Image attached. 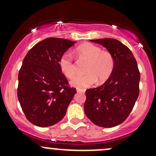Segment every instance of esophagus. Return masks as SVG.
Wrapping results in <instances>:
<instances>
[{
  "label": "esophagus",
  "instance_id": "1",
  "mask_svg": "<svg viewBox=\"0 0 156 156\" xmlns=\"http://www.w3.org/2000/svg\"><path fill=\"white\" fill-rule=\"evenodd\" d=\"M76 91H77V92H78V93H84V92H85V90H83V89H77Z\"/></svg>",
  "mask_w": 156,
  "mask_h": 156
}]
</instances>
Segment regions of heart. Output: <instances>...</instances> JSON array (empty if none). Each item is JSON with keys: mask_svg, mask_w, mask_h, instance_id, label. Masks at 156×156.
I'll list each match as a JSON object with an SVG mask.
<instances>
[{"mask_svg": "<svg viewBox=\"0 0 156 156\" xmlns=\"http://www.w3.org/2000/svg\"><path fill=\"white\" fill-rule=\"evenodd\" d=\"M76 52L81 59L88 62L85 68L87 73L75 77L70 82L73 87L84 89L95 83L98 79L100 82L108 79L114 66V58L109 52L102 51L101 48L91 43L81 44ZM58 66L61 72L67 78H72L76 74L72 55L69 53H64L60 57Z\"/></svg>", "mask_w": 156, "mask_h": 156, "instance_id": "obj_1", "label": "heart"}]
</instances>
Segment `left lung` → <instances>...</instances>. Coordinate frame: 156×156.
Returning a JSON list of instances; mask_svg holds the SVG:
<instances>
[{"label": "left lung", "mask_w": 156, "mask_h": 156, "mask_svg": "<svg viewBox=\"0 0 156 156\" xmlns=\"http://www.w3.org/2000/svg\"><path fill=\"white\" fill-rule=\"evenodd\" d=\"M89 40L106 48L114 66L103 85L86 91L84 112L94 125L112 128L122 123L133 109L139 96L140 74L133 53L119 40Z\"/></svg>", "instance_id": "left-lung-1"}]
</instances>
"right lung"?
I'll return each instance as SVG.
<instances>
[{
	"label": "right lung",
	"instance_id": "1",
	"mask_svg": "<svg viewBox=\"0 0 156 156\" xmlns=\"http://www.w3.org/2000/svg\"><path fill=\"white\" fill-rule=\"evenodd\" d=\"M68 39L47 38L28 51L18 75L17 98L28 121L49 127L62 120L76 94L58 66L60 57L76 43Z\"/></svg>",
	"mask_w": 156,
	"mask_h": 156
}]
</instances>
